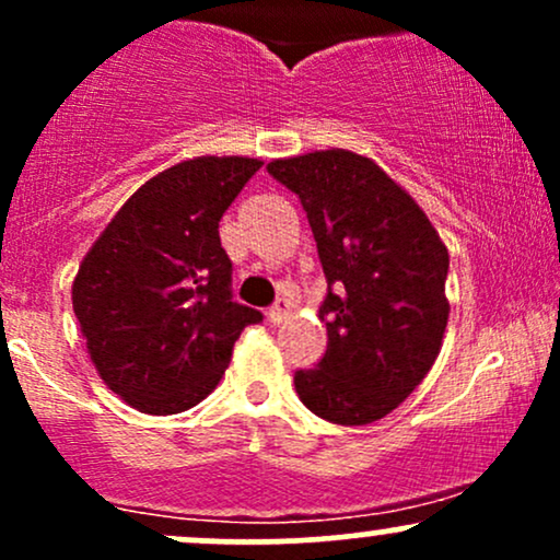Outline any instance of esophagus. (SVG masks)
Returning <instances> with one entry per match:
<instances>
[{"label":"esophagus","mask_w":560,"mask_h":560,"mask_svg":"<svg viewBox=\"0 0 560 560\" xmlns=\"http://www.w3.org/2000/svg\"><path fill=\"white\" fill-rule=\"evenodd\" d=\"M287 311H289V302L287 300H276L271 307H268V320H271V324H281V320H284V316H287Z\"/></svg>","instance_id":"1"}]
</instances>
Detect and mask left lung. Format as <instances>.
<instances>
[{"label":"left lung","mask_w":560,"mask_h":560,"mask_svg":"<svg viewBox=\"0 0 560 560\" xmlns=\"http://www.w3.org/2000/svg\"><path fill=\"white\" fill-rule=\"evenodd\" d=\"M268 173L300 197L329 284L318 311L329 342L316 369L294 371L300 400L342 427L384 419L440 355L447 247L374 160L307 152Z\"/></svg>","instance_id":"obj_1"}]
</instances>
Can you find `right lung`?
I'll return each mask as SVG.
<instances>
[{
  "mask_svg": "<svg viewBox=\"0 0 560 560\" xmlns=\"http://www.w3.org/2000/svg\"><path fill=\"white\" fill-rule=\"evenodd\" d=\"M253 158H195L128 197L83 258L73 311L102 382L152 416L182 413L215 389L244 326L262 313L231 292L218 223L260 168Z\"/></svg>",
  "mask_w": 560,
  "mask_h": 560,
  "instance_id": "add662e5",
  "label": "right lung"
}]
</instances>
